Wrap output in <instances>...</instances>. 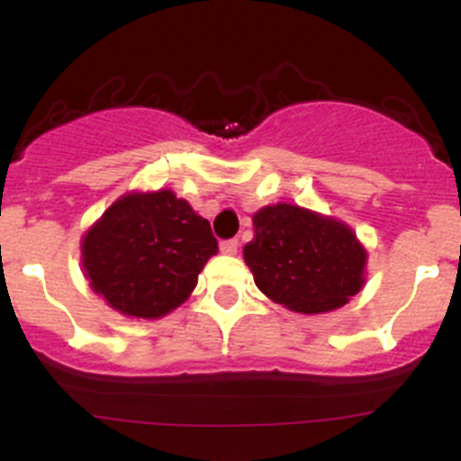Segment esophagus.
Returning <instances> with one entry per match:
<instances>
[{
    "label": "esophagus",
    "mask_w": 461,
    "mask_h": 461,
    "mask_svg": "<svg viewBox=\"0 0 461 461\" xmlns=\"http://www.w3.org/2000/svg\"><path fill=\"white\" fill-rule=\"evenodd\" d=\"M221 251H222V254H227V256H234L236 251H239V240H236V239L222 240V243H221Z\"/></svg>",
    "instance_id": "obj_1"
}]
</instances>
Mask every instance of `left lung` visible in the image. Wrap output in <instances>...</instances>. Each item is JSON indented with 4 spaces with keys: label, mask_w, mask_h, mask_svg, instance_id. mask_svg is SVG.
<instances>
[{
    "label": "left lung",
    "mask_w": 461,
    "mask_h": 461,
    "mask_svg": "<svg viewBox=\"0 0 461 461\" xmlns=\"http://www.w3.org/2000/svg\"><path fill=\"white\" fill-rule=\"evenodd\" d=\"M254 231L243 256L256 287L292 312H333L365 285V247L336 218L278 203L256 212Z\"/></svg>",
    "instance_id": "8db88e82"
}]
</instances>
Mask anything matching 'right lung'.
Listing matches in <instances>:
<instances>
[{
  "instance_id": "obj_1",
  "label": "right lung",
  "mask_w": 461,
  "mask_h": 461,
  "mask_svg": "<svg viewBox=\"0 0 461 461\" xmlns=\"http://www.w3.org/2000/svg\"><path fill=\"white\" fill-rule=\"evenodd\" d=\"M218 251L210 222L169 190L121 196L81 240L86 278L123 316L161 318Z\"/></svg>"
}]
</instances>
